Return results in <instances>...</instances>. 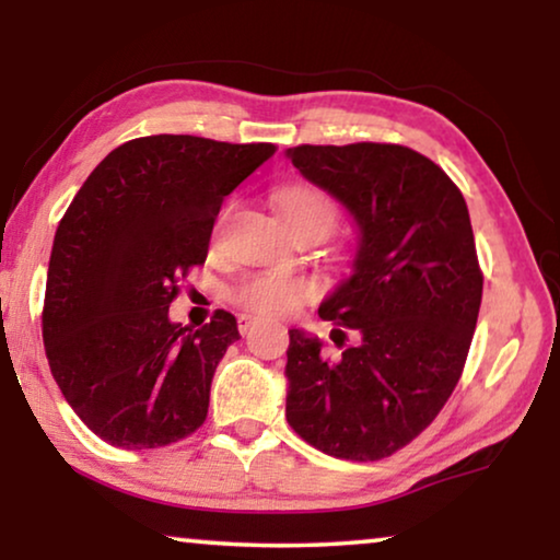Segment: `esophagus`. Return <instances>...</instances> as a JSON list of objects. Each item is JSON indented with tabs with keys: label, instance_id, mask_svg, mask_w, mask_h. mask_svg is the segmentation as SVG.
<instances>
[{
	"label": "esophagus",
	"instance_id": "esophagus-1",
	"mask_svg": "<svg viewBox=\"0 0 560 560\" xmlns=\"http://www.w3.org/2000/svg\"><path fill=\"white\" fill-rule=\"evenodd\" d=\"M236 326H240V334H247L252 326H255V318L252 316H240V320H236Z\"/></svg>",
	"mask_w": 560,
	"mask_h": 560
}]
</instances>
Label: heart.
I'll list each match as a JSON object with an SVG mask.
<instances>
[{
  "mask_svg": "<svg viewBox=\"0 0 560 560\" xmlns=\"http://www.w3.org/2000/svg\"><path fill=\"white\" fill-rule=\"evenodd\" d=\"M278 206L285 217L290 229L316 224L328 232L339 219V209L336 201L318 186H290L278 196ZM226 211L219 213L213 232H219L224 224ZM318 285L305 275H288V272H255L244 278L240 285L234 288V301L242 305L244 311L257 313V316H290L316 298Z\"/></svg>",
  "mask_w": 560,
  "mask_h": 560,
  "instance_id": "1",
  "label": "heart"
}]
</instances>
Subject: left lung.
Returning a JSON list of instances; mask_svg holds the SVG:
<instances>
[{
    "label": "left lung",
    "instance_id": "1",
    "mask_svg": "<svg viewBox=\"0 0 560 560\" xmlns=\"http://www.w3.org/2000/svg\"><path fill=\"white\" fill-rule=\"evenodd\" d=\"M288 158L354 213L362 240L318 308L341 354L288 331L285 418L328 456L380 462L418 439L462 380L485 285L469 209L405 144H298Z\"/></svg>",
    "mask_w": 560,
    "mask_h": 560
}]
</instances>
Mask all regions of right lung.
I'll use <instances>...</instances> for the list:
<instances>
[{"instance_id":"add662e5","label":"right lung","mask_w":560,"mask_h":560,"mask_svg":"<svg viewBox=\"0 0 560 560\" xmlns=\"http://www.w3.org/2000/svg\"><path fill=\"white\" fill-rule=\"evenodd\" d=\"M272 142L137 137L94 167L60 219L45 282L43 341L75 416L117 448L196 433L213 372L240 339L217 311L188 331L167 308L209 255L224 196L275 155Z\"/></svg>"}]
</instances>
